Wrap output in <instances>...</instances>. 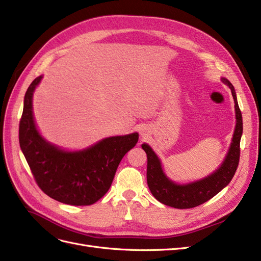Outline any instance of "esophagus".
<instances>
[{
    "mask_svg": "<svg viewBox=\"0 0 261 261\" xmlns=\"http://www.w3.org/2000/svg\"><path fill=\"white\" fill-rule=\"evenodd\" d=\"M141 135H143V136H144V135H145V134H141Z\"/></svg>",
    "mask_w": 261,
    "mask_h": 261,
    "instance_id": "obj_1",
    "label": "esophagus"
}]
</instances>
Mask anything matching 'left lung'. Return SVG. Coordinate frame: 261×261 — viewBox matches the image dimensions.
<instances>
[{"instance_id": "1", "label": "left lung", "mask_w": 261, "mask_h": 261, "mask_svg": "<svg viewBox=\"0 0 261 261\" xmlns=\"http://www.w3.org/2000/svg\"><path fill=\"white\" fill-rule=\"evenodd\" d=\"M223 82L230 87L232 96L235 102L236 126L232 139V145L228 150L225 160L218 171L208 177L188 185H177L171 181L161 168L160 160L158 159L152 149L144 144L143 149L147 153V183L150 192L159 200L167 206L177 209H191L208 201L216 196L221 189H223L233 178L236 169L239 167L241 154V136L243 133V118L240 110L238 99L233 85L227 80Z\"/></svg>"}]
</instances>
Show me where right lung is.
Instances as JSON below:
<instances>
[{
    "label": "right lung",
    "mask_w": 261,
    "mask_h": 261,
    "mask_svg": "<svg viewBox=\"0 0 261 261\" xmlns=\"http://www.w3.org/2000/svg\"><path fill=\"white\" fill-rule=\"evenodd\" d=\"M41 76L30 84L19 122V145L39 188L51 198L73 206H89L103 197L138 134L109 137L88 149L66 152L39 135L33 116V93Z\"/></svg>",
    "instance_id": "1"
}]
</instances>
